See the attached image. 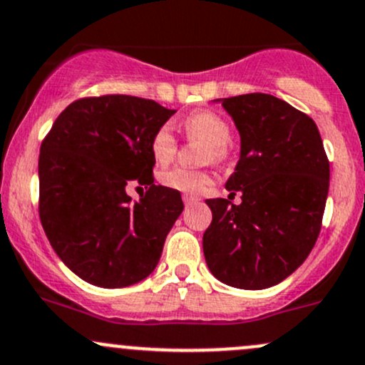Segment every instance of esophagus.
Segmentation results:
<instances>
[{
	"label": "esophagus",
	"instance_id": "esophagus-1",
	"mask_svg": "<svg viewBox=\"0 0 365 365\" xmlns=\"http://www.w3.org/2000/svg\"><path fill=\"white\" fill-rule=\"evenodd\" d=\"M201 199L197 197V195H192V194H183V202H185V206H190V205H195V202H199Z\"/></svg>",
	"mask_w": 365,
	"mask_h": 365
}]
</instances>
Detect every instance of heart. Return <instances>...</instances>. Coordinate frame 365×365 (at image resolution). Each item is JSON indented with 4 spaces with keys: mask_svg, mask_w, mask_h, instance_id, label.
Wrapping results in <instances>:
<instances>
[{
    "mask_svg": "<svg viewBox=\"0 0 365 365\" xmlns=\"http://www.w3.org/2000/svg\"><path fill=\"white\" fill-rule=\"evenodd\" d=\"M185 133L194 140L202 141L208 145L205 152V160L225 159L227 155V145L231 141V128L227 122L215 112H197L185 118L183 122ZM150 150L153 159L159 164L170 163L176 152V140L170 124H164L153 134ZM163 185L170 187L173 190L185 194H201L213 183V178L206 171H192L185 168H173V170L160 175Z\"/></svg>",
    "mask_w": 365,
    "mask_h": 365,
    "instance_id": "obj_1",
    "label": "heart"
}]
</instances>
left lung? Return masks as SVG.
<instances>
[{"mask_svg":"<svg viewBox=\"0 0 365 365\" xmlns=\"http://www.w3.org/2000/svg\"><path fill=\"white\" fill-rule=\"evenodd\" d=\"M240 133V160L225 189L242 205L206 199L213 215L202 236L217 279L245 290L278 285L317 243L329 194V160L317 124L262 92L215 99Z\"/></svg>","mask_w":365,"mask_h":365,"instance_id":"left-lung-1","label":"left lung"}]
</instances>
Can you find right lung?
I'll return each instance as SVG.
<instances>
[{
    "mask_svg": "<svg viewBox=\"0 0 365 365\" xmlns=\"http://www.w3.org/2000/svg\"><path fill=\"white\" fill-rule=\"evenodd\" d=\"M176 110L124 94L71 103L53 122L38 160L40 220L64 266L103 289L155 269L182 195L155 185L150 143ZM148 189L133 202L125 187Z\"/></svg>",
    "mask_w": 365,
    "mask_h": 365,
    "instance_id": "1",
    "label": "right lung"
}]
</instances>
